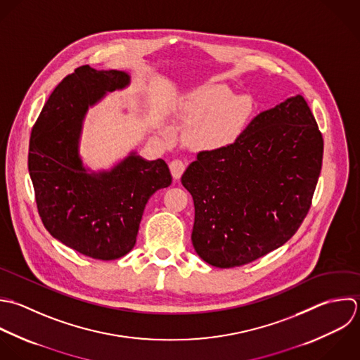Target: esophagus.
<instances>
[{"instance_id":"obj_1","label":"esophagus","mask_w":360,"mask_h":360,"mask_svg":"<svg viewBox=\"0 0 360 360\" xmlns=\"http://www.w3.org/2000/svg\"><path fill=\"white\" fill-rule=\"evenodd\" d=\"M185 168H186V164L181 160H174V161L169 162V169H171V174H172L174 179H179L182 176Z\"/></svg>"}]
</instances>
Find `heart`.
<instances>
[{
	"mask_svg": "<svg viewBox=\"0 0 360 360\" xmlns=\"http://www.w3.org/2000/svg\"><path fill=\"white\" fill-rule=\"evenodd\" d=\"M248 95H234L223 84H206L195 91L185 106V119L195 126L189 141L198 150H220L234 144L254 115Z\"/></svg>",
	"mask_w": 360,
	"mask_h": 360,
	"instance_id": "b5f03b06",
	"label": "heart"
}]
</instances>
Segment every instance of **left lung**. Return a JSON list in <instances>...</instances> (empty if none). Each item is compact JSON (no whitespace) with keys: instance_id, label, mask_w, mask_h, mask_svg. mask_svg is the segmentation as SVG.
I'll return each mask as SVG.
<instances>
[{"instance_id":"8db88e82","label":"left lung","mask_w":360,"mask_h":360,"mask_svg":"<svg viewBox=\"0 0 360 360\" xmlns=\"http://www.w3.org/2000/svg\"><path fill=\"white\" fill-rule=\"evenodd\" d=\"M323 153L302 95L261 112L234 144L200 151L181 179L193 198L198 255L234 268L289 241L310 210Z\"/></svg>"}]
</instances>
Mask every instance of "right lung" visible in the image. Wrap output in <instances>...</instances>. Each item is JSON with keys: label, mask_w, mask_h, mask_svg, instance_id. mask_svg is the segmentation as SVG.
I'll return each mask as SVG.
<instances>
[{"label": "right lung", "mask_w": 360, "mask_h": 360, "mask_svg": "<svg viewBox=\"0 0 360 360\" xmlns=\"http://www.w3.org/2000/svg\"><path fill=\"white\" fill-rule=\"evenodd\" d=\"M129 74L81 65L51 92L29 141L27 168L46 230L64 245L101 261L117 259L136 244L144 207L172 182L164 160L131 153L110 171L88 172L78 154L82 119Z\"/></svg>", "instance_id": "obj_1"}]
</instances>
